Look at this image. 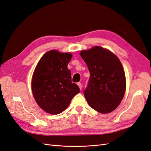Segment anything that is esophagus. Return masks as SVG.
<instances>
[{
    "mask_svg": "<svg viewBox=\"0 0 151 151\" xmlns=\"http://www.w3.org/2000/svg\"><path fill=\"white\" fill-rule=\"evenodd\" d=\"M77 85H78V86L79 87L80 89V90H82V83L79 82V83H77Z\"/></svg>",
    "mask_w": 151,
    "mask_h": 151,
    "instance_id": "esophagus-1",
    "label": "esophagus"
}]
</instances>
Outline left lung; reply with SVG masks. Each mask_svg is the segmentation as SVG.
Returning a JSON list of instances; mask_svg holds the SVG:
<instances>
[{"label": "left lung", "mask_w": 151, "mask_h": 151, "mask_svg": "<svg viewBox=\"0 0 151 151\" xmlns=\"http://www.w3.org/2000/svg\"><path fill=\"white\" fill-rule=\"evenodd\" d=\"M80 55L91 76L83 94L89 106L101 114L114 111L126 91L124 71L117 57L109 50L94 46Z\"/></svg>", "instance_id": "left-lung-1"}]
</instances>
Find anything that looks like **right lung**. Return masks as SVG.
<instances>
[{"mask_svg":"<svg viewBox=\"0 0 151 151\" xmlns=\"http://www.w3.org/2000/svg\"><path fill=\"white\" fill-rule=\"evenodd\" d=\"M69 53L51 50L42 57L32 79L34 98L41 109L50 114H59L67 109L72 98L80 92L72 83L67 65L71 59Z\"/></svg>","mask_w":151,"mask_h":151,"instance_id":"right-lung-1","label":"right lung"}]
</instances>
